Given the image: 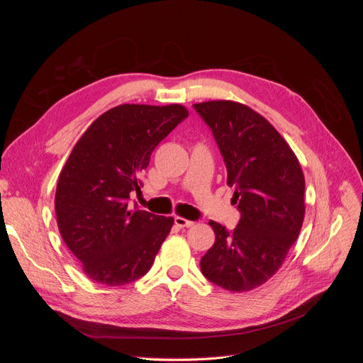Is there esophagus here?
I'll list each match as a JSON object with an SVG mask.
<instances>
[{"label": "esophagus", "mask_w": 363, "mask_h": 363, "mask_svg": "<svg viewBox=\"0 0 363 363\" xmlns=\"http://www.w3.org/2000/svg\"><path fill=\"white\" fill-rule=\"evenodd\" d=\"M174 224L180 227V228H184V227H192L194 225V221H189V219H184L182 216H175L174 218Z\"/></svg>", "instance_id": "1"}]
</instances>
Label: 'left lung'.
<instances>
[{
	"label": "left lung",
	"instance_id": "1",
	"mask_svg": "<svg viewBox=\"0 0 363 363\" xmlns=\"http://www.w3.org/2000/svg\"><path fill=\"white\" fill-rule=\"evenodd\" d=\"M212 130L240 219L233 230L215 221V244L201 257L203 276L232 292L251 291L279 271L304 219V175L279 131L235 101L194 104Z\"/></svg>",
	"mask_w": 363,
	"mask_h": 363
}]
</instances>
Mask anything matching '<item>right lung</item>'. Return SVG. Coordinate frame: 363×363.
<instances>
[{"instance_id": "obj_1", "label": "right lung", "mask_w": 363, "mask_h": 363, "mask_svg": "<svg viewBox=\"0 0 363 363\" xmlns=\"http://www.w3.org/2000/svg\"><path fill=\"white\" fill-rule=\"evenodd\" d=\"M188 111L180 104H123L96 118L60 172L56 216L60 235L84 274L123 286L150 271L174 218L130 206L151 152Z\"/></svg>"}]
</instances>
